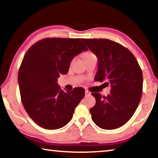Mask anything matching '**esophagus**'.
<instances>
[{"label": "esophagus", "instance_id": "esophagus-1", "mask_svg": "<svg viewBox=\"0 0 158 158\" xmlns=\"http://www.w3.org/2000/svg\"><path fill=\"white\" fill-rule=\"evenodd\" d=\"M89 95H90V93L89 91V90H85V96H89Z\"/></svg>", "mask_w": 158, "mask_h": 158}]
</instances>
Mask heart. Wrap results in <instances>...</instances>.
Wrapping results in <instances>:
<instances>
[{"instance_id":"obj_1","label":"heart","mask_w":158,"mask_h":158,"mask_svg":"<svg viewBox=\"0 0 158 158\" xmlns=\"http://www.w3.org/2000/svg\"><path fill=\"white\" fill-rule=\"evenodd\" d=\"M93 56H95L92 53H87L85 55V58H89V57H93Z\"/></svg>"}]
</instances>
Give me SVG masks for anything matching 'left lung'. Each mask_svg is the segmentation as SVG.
Segmentation results:
<instances>
[{"label":"left lung","instance_id":"left-lung-1","mask_svg":"<svg viewBox=\"0 0 158 158\" xmlns=\"http://www.w3.org/2000/svg\"><path fill=\"white\" fill-rule=\"evenodd\" d=\"M97 56L95 81L111 85L110 93H93V121L104 130L123 126L131 118L142 95L143 74L137 59L127 48L107 39H81Z\"/></svg>","mask_w":158,"mask_h":158}]
</instances>
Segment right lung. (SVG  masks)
<instances>
[{"label": "right lung", "instance_id": "1", "mask_svg": "<svg viewBox=\"0 0 158 158\" xmlns=\"http://www.w3.org/2000/svg\"><path fill=\"white\" fill-rule=\"evenodd\" d=\"M87 47L79 38H45L30 47L18 74L21 99L26 111L39 126L56 130L73 118L84 97L77 87L64 92L58 84L60 74L68 73L72 60Z\"/></svg>", "mask_w": 158, "mask_h": 158}]
</instances>
